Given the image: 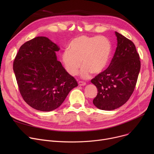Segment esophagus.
<instances>
[{
	"label": "esophagus",
	"mask_w": 154,
	"mask_h": 154,
	"mask_svg": "<svg viewBox=\"0 0 154 154\" xmlns=\"http://www.w3.org/2000/svg\"><path fill=\"white\" fill-rule=\"evenodd\" d=\"M79 85L80 86H84V85H86V83L84 82H83V81H79Z\"/></svg>",
	"instance_id": "obj_1"
}]
</instances>
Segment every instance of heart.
Segmentation results:
<instances>
[{
	"mask_svg": "<svg viewBox=\"0 0 154 154\" xmlns=\"http://www.w3.org/2000/svg\"><path fill=\"white\" fill-rule=\"evenodd\" d=\"M111 51V44L107 38L82 35L70 42L68 49L62 54V60L71 75H77L82 65L80 75L87 79L91 73L99 74L107 67Z\"/></svg>",
	"mask_w": 154,
	"mask_h": 154,
	"instance_id": "1",
	"label": "heart"
}]
</instances>
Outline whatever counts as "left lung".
Returning <instances> with one entry per match:
<instances>
[{
    "label": "left lung",
    "mask_w": 154,
    "mask_h": 154,
    "mask_svg": "<svg viewBox=\"0 0 154 154\" xmlns=\"http://www.w3.org/2000/svg\"><path fill=\"white\" fill-rule=\"evenodd\" d=\"M117 47L108 68L91 82L97 88L93 100L95 107L112 110L121 107L131 97L140 70V60L134 44L116 32Z\"/></svg>",
    "instance_id": "left-lung-1"
}]
</instances>
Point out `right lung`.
Segmentation results:
<instances>
[{"instance_id": "right-lung-1", "label": "right lung", "mask_w": 154, "mask_h": 154, "mask_svg": "<svg viewBox=\"0 0 154 154\" xmlns=\"http://www.w3.org/2000/svg\"><path fill=\"white\" fill-rule=\"evenodd\" d=\"M60 48L45 37H37L20 47L13 63L19 92L28 105L37 110L58 108L69 92L78 86L57 59Z\"/></svg>"}]
</instances>
